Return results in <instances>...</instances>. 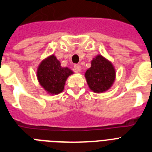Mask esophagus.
<instances>
[{"label": "esophagus", "mask_w": 152, "mask_h": 152, "mask_svg": "<svg viewBox=\"0 0 152 152\" xmlns=\"http://www.w3.org/2000/svg\"><path fill=\"white\" fill-rule=\"evenodd\" d=\"M74 70H75L76 72H80L81 71V66L78 64H75V65H74Z\"/></svg>", "instance_id": "1"}]
</instances>
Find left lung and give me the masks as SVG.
I'll return each mask as SVG.
<instances>
[{
    "label": "left lung",
    "instance_id": "8db88e82",
    "mask_svg": "<svg viewBox=\"0 0 152 152\" xmlns=\"http://www.w3.org/2000/svg\"><path fill=\"white\" fill-rule=\"evenodd\" d=\"M85 77L91 90L94 92L106 91L115 80V70L111 62L101 55L92 60L91 66L85 72Z\"/></svg>",
    "mask_w": 152,
    "mask_h": 152
}]
</instances>
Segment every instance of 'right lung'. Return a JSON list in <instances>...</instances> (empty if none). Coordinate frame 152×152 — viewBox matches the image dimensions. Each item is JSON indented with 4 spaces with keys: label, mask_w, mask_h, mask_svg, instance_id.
Instances as JSON below:
<instances>
[{
    "label": "right lung",
    "mask_w": 152,
    "mask_h": 152,
    "mask_svg": "<svg viewBox=\"0 0 152 152\" xmlns=\"http://www.w3.org/2000/svg\"><path fill=\"white\" fill-rule=\"evenodd\" d=\"M72 73L68 68H62L57 57L52 55L39 64L37 76L39 83L47 92L57 95L64 90L67 78Z\"/></svg>",
    "instance_id": "add662e5"
}]
</instances>
